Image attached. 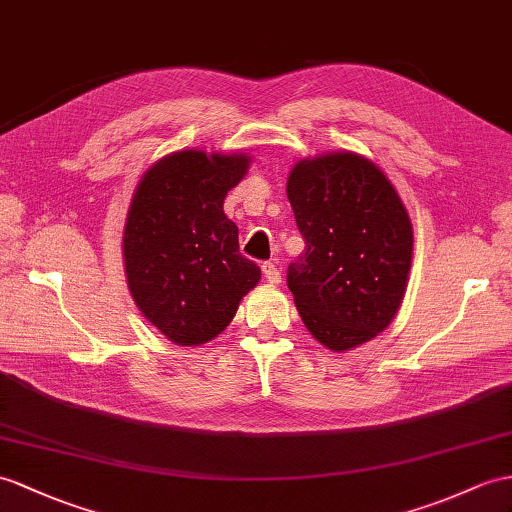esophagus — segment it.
I'll use <instances>...</instances> for the list:
<instances>
[{
    "label": "esophagus",
    "instance_id": "34e87169",
    "mask_svg": "<svg viewBox=\"0 0 512 512\" xmlns=\"http://www.w3.org/2000/svg\"><path fill=\"white\" fill-rule=\"evenodd\" d=\"M263 273H265L267 282H271V284H278L282 280V273H280L278 265L273 263V260H267V263H263Z\"/></svg>",
    "mask_w": 512,
    "mask_h": 512
}]
</instances>
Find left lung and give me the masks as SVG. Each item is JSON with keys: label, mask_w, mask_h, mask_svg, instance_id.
<instances>
[{"label": "left lung", "mask_w": 512, "mask_h": 512, "mask_svg": "<svg viewBox=\"0 0 512 512\" xmlns=\"http://www.w3.org/2000/svg\"><path fill=\"white\" fill-rule=\"evenodd\" d=\"M286 195L306 241L286 271L304 326L334 352L371 341L400 308L413 258L400 195L350 152L297 162Z\"/></svg>", "instance_id": "8db88e82"}]
</instances>
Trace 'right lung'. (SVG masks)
Returning <instances> with one entry per match:
<instances>
[{
	"mask_svg": "<svg viewBox=\"0 0 512 512\" xmlns=\"http://www.w3.org/2000/svg\"><path fill=\"white\" fill-rule=\"evenodd\" d=\"M247 156L186 149L149 169L123 232L128 286L141 313L178 345H202L228 326L260 280L239 252V228L223 199L247 171Z\"/></svg>",
	"mask_w": 512,
	"mask_h": 512,
	"instance_id": "1",
	"label": "right lung"
}]
</instances>
